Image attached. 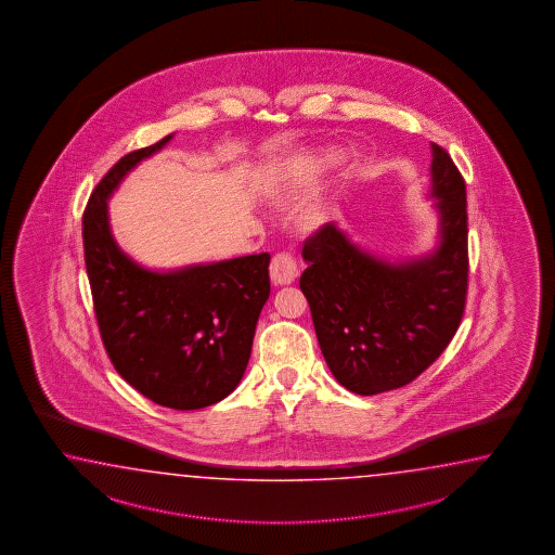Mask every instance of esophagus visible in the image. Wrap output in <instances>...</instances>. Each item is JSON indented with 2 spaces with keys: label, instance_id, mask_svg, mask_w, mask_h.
<instances>
[{
  "label": "esophagus",
  "instance_id": "obj_1",
  "mask_svg": "<svg viewBox=\"0 0 555 555\" xmlns=\"http://www.w3.org/2000/svg\"><path fill=\"white\" fill-rule=\"evenodd\" d=\"M270 275L275 285H289L295 282L297 278V263H295L294 256L287 251H280L272 258L270 263Z\"/></svg>",
  "mask_w": 555,
  "mask_h": 555
}]
</instances>
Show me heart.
Here are the masks:
<instances>
[{
    "label": "heart",
    "mask_w": 555,
    "mask_h": 555,
    "mask_svg": "<svg viewBox=\"0 0 555 555\" xmlns=\"http://www.w3.org/2000/svg\"><path fill=\"white\" fill-rule=\"evenodd\" d=\"M335 158H337V154L325 153V154H323V158H321V160H323V163H333V160H335Z\"/></svg>",
    "instance_id": "b5f03b06"
}]
</instances>
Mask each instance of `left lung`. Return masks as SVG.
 <instances>
[{
  "label": "left lung",
  "mask_w": 555,
  "mask_h": 555,
  "mask_svg": "<svg viewBox=\"0 0 555 555\" xmlns=\"http://www.w3.org/2000/svg\"><path fill=\"white\" fill-rule=\"evenodd\" d=\"M433 146L430 198L438 246L414 260H378L335 224L304 244L299 287L333 377L357 395L409 385L437 361L461 325L468 289L466 184L450 154Z\"/></svg>",
  "instance_id": "left-lung-1"
}]
</instances>
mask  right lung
Returning a JSON list of instances; mask_svg holds the SVG:
<instances>
[{
  "mask_svg": "<svg viewBox=\"0 0 555 555\" xmlns=\"http://www.w3.org/2000/svg\"><path fill=\"white\" fill-rule=\"evenodd\" d=\"M170 139L122 156L96 184L83 214L85 266L118 375L160 406L196 411L225 399L244 377L270 297V254L153 272L118 248L106 201Z\"/></svg>",
  "mask_w": 555,
  "mask_h": 555,
  "instance_id": "add662e5",
  "label": "right lung"
}]
</instances>
